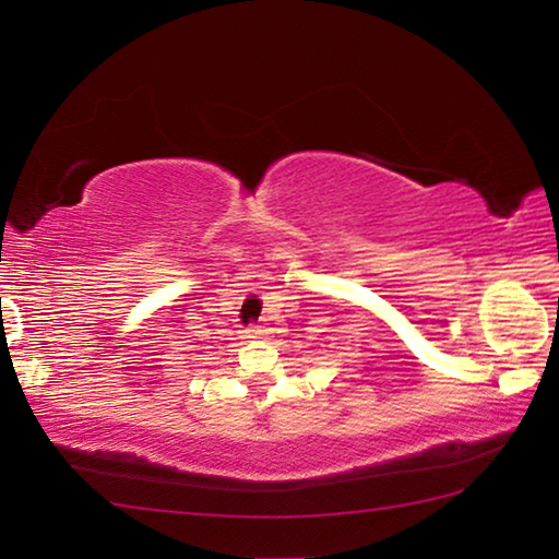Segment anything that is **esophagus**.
<instances>
[{"mask_svg": "<svg viewBox=\"0 0 559 559\" xmlns=\"http://www.w3.org/2000/svg\"><path fill=\"white\" fill-rule=\"evenodd\" d=\"M261 333H263L261 325H251V328L243 330V337L246 340H257V337H261Z\"/></svg>", "mask_w": 559, "mask_h": 559, "instance_id": "34e87169", "label": "esophagus"}]
</instances>
